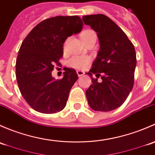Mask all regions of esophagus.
I'll return each instance as SVG.
<instances>
[{
  "mask_svg": "<svg viewBox=\"0 0 155 155\" xmlns=\"http://www.w3.org/2000/svg\"><path fill=\"white\" fill-rule=\"evenodd\" d=\"M77 74L78 77H81V76L84 75V72L83 71H81V70H77Z\"/></svg>",
  "mask_w": 155,
  "mask_h": 155,
  "instance_id": "1",
  "label": "esophagus"
}]
</instances>
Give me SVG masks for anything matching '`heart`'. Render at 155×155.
<instances>
[{
  "instance_id": "obj_1",
  "label": "heart",
  "mask_w": 155,
  "mask_h": 155,
  "mask_svg": "<svg viewBox=\"0 0 155 155\" xmlns=\"http://www.w3.org/2000/svg\"><path fill=\"white\" fill-rule=\"evenodd\" d=\"M80 36L81 40L85 44L92 41H95L97 38L95 32L90 29L83 30L80 34ZM89 62H90V58L87 56H74L68 60V66L73 68L82 69L88 66Z\"/></svg>"
}]
</instances>
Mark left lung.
<instances>
[{
    "mask_svg": "<svg viewBox=\"0 0 155 155\" xmlns=\"http://www.w3.org/2000/svg\"><path fill=\"white\" fill-rule=\"evenodd\" d=\"M82 19L96 32L100 44L92 68L86 73L92 83L86 91L88 104L95 111L113 110L125 102L133 89L137 65L134 46L123 30L106 15H84ZM93 74L96 78L92 77ZM99 77L101 81H97Z\"/></svg>",
    "mask_w": 155,
    "mask_h": 155,
    "instance_id": "obj_1",
    "label": "left lung"
}]
</instances>
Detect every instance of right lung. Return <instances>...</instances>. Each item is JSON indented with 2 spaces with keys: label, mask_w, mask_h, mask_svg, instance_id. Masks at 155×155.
<instances>
[{
  "label": "right lung",
  "mask_w": 155,
  "mask_h": 155,
  "mask_svg": "<svg viewBox=\"0 0 155 155\" xmlns=\"http://www.w3.org/2000/svg\"><path fill=\"white\" fill-rule=\"evenodd\" d=\"M83 25L77 15L53 17L38 24L24 39L16 60V80L21 95L35 110L55 113L66 107L77 72L67 68L60 80L51 72L54 64H60L63 43L79 33Z\"/></svg>",
  "instance_id": "right-lung-1"
}]
</instances>
